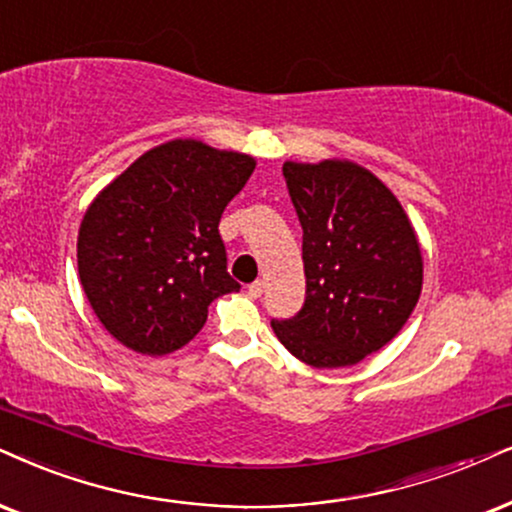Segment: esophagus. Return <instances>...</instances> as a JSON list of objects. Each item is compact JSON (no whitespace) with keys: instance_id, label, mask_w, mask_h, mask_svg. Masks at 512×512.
<instances>
[{"instance_id":"34e87169","label":"esophagus","mask_w":512,"mask_h":512,"mask_svg":"<svg viewBox=\"0 0 512 512\" xmlns=\"http://www.w3.org/2000/svg\"><path fill=\"white\" fill-rule=\"evenodd\" d=\"M264 288H267V281H264V278H257L255 283H250L248 293H250V297H260L264 293Z\"/></svg>"}]
</instances>
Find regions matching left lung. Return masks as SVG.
Returning <instances> with one entry per match:
<instances>
[{"mask_svg": "<svg viewBox=\"0 0 512 512\" xmlns=\"http://www.w3.org/2000/svg\"><path fill=\"white\" fill-rule=\"evenodd\" d=\"M302 224L307 297L293 319L271 321L293 357L345 368L385 347L416 307L423 255L397 196L352 160L283 163Z\"/></svg>", "mask_w": 512, "mask_h": 512, "instance_id": "8db88e82", "label": "left lung"}]
</instances>
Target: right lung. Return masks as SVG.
I'll use <instances>...</instances> for the list:
<instances>
[{"label": "right lung", "instance_id": "1", "mask_svg": "<svg viewBox=\"0 0 512 512\" xmlns=\"http://www.w3.org/2000/svg\"><path fill=\"white\" fill-rule=\"evenodd\" d=\"M255 158L198 139L146 151L92 200L77 234L80 281L108 333L148 357L184 347L212 300L236 293L219 219Z\"/></svg>", "mask_w": 512, "mask_h": 512}]
</instances>
